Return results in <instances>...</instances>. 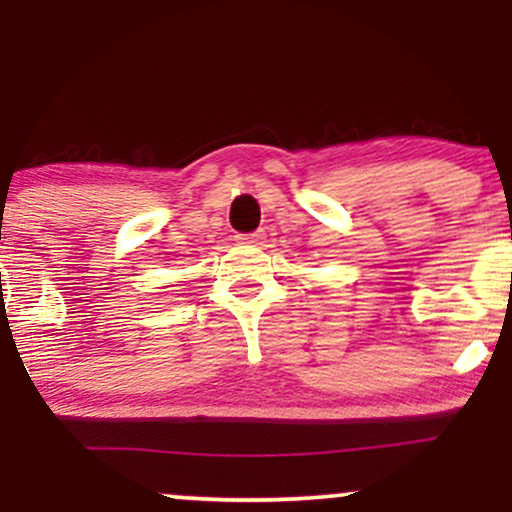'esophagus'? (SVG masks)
<instances>
[{
	"mask_svg": "<svg viewBox=\"0 0 512 512\" xmlns=\"http://www.w3.org/2000/svg\"><path fill=\"white\" fill-rule=\"evenodd\" d=\"M238 240H243V243H262V240H264V231L245 233V236H238Z\"/></svg>",
	"mask_w": 512,
	"mask_h": 512,
	"instance_id": "esophagus-1",
	"label": "esophagus"
}]
</instances>
